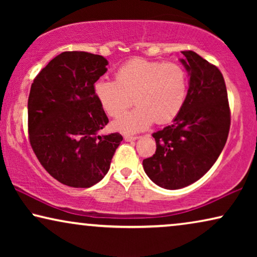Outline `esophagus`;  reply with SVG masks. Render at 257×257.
Wrapping results in <instances>:
<instances>
[{
  "label": "esophagus",
  "mask_w": 257,
  "mask_h": 257,
  "mask_svg": "<svg viewBox=\"0 0 257 257\" xmlns=\"http://www.w3.org/2000/svg\"><path fill=\"white\" fill-rule=\"evenodd\" d=\"M124 139H125V142H135V140L139 139V137H137V136H128V135H125V136H124Z\"/></svg>",
  "instance_id": "1"
}]
</instances>
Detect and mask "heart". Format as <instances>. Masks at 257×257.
I'll list each match as a JSON object with an SVG mask.
<instances>
[{
	"instance_id": "b5f03b06",
	"label": "heart",
	"mask_w": 257,
	"mask_h": 257,
	"mask_svg": "<svg viewBox=\"0 0 257 257\" xmlns=\"http://www.w3.org/2000/svg\"><path fill=\"white\" fill-rule=\"evenodd\" d=\"M188 91V75L178 63L152 62L135 58L115 72L114 80L99 79L93 93L111 117L122 113L130 105L138 106L117 118L113 126L124 133L149 128L153 121L166 124L184 107Z\"/></svg>"
}]
</instances>
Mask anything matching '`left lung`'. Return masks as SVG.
Returning a JSON list of instances; mask_svg holds the SVG:
<instances>
[{
    "label": "left lung",
    "mask_w": 257,
    "mask_h": 257,
    "mask_svg": "<svg viewBox=\"0 0 257 257\" xmlns=\"http://www.w3.org/2000/svg\"><path fill=\"white\" fill-rule=\"evenodd\" d=\"M188 72L184 107L172 125L153 133L157 151L144 159L145 173L165 189H180L202 178L226 145L230 111L222 73L194 51H182Z\"/></svg>",
    "instance_id": "8db88e82"
}]
</instances>
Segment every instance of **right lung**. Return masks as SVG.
I'll return each mask as SVG.
<instances>
[{
	"instance_id": "1",
	"label": "right lung",
	"mask_w": 257,
	"mask_h": 257,
	"mask_svg": "<svg viewBox=\"0 0 257 257\" xmlns=\"http://www.w3.org/2000/svg\"><path fill=\"white\" fill-rule=\"evenodd\" d=\"M107 64L100 55L65 51L51 59L31 84L30 145L45 171L70 187L87 188L99 182L122 140L119 133H101L108 119L93 93Z\"/></svg>"
}]
</instances>
